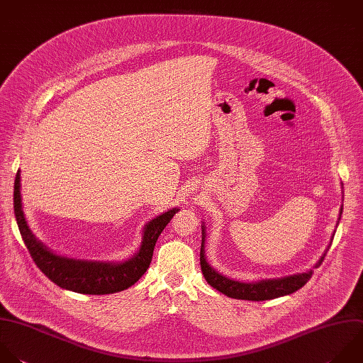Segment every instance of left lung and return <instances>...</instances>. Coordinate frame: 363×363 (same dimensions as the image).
<instances>
[{"label": "left lung", "mask_w": 363, "mask_h": 363, "mask_svg": "<svg viewBox=\"0 0 363 363\" xmlns=\"http://www.w3.org/2000/svg\"><path fill=\"white\" fill-rule=\"evenodd\" d=\"M340 214H342V207L339 211L337 223L340 220ZM332 238H333V235H332ZM332 238H330V242H332ZM330 242L326 247V251L329 250ZM204 245H206V225L203 223L201 224V248H200V265H201L203 275H204L206 281L213 288H216L217 291L223 292L224 295H227L230 298L247 299V301H267V299H274L278 296L289 295V294L298 291L299 288H302L313 274L312 269H308L305 272L286 275V277H281V278H267V279H259L255 282H241L237 279H231V278L220 274L218 271H216L208 264V261L206 258ZM326 251L318 259V262L315 264V268L322 264V261L326 255Z\"/></svg>", "instance_id": "1"}]
</instances>
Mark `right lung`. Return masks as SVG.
I'll return each mask as SVG.
<instances>
[{
  "label": "right lung",
  "mask_w": 363,
  "mask_h": 363,
  "mask_svg": "<svg viewBox=\"0 0 363 363\" xmlns=\"http://www.w3.org/2000/svg\"><path fill=\"white\" fill-rule=\"evenodd\" d=\"M179 210L177 207L170 208L146 223L138 252L125 261L77 259L55 254L33 234L23 210L20 170L17 172L14 183V213L24 244L34 262L58 286L79 294H113L128 289L138 282L152 262L159 235Z\"/></svg>",
  "instance_id": "add662e5"
}]
</instances>
